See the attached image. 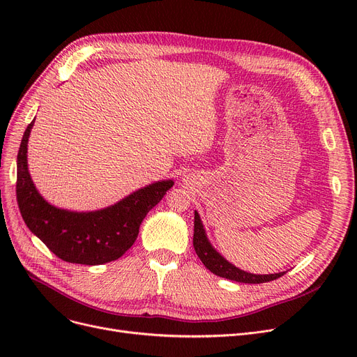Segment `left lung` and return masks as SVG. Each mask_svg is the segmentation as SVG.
I'll use <instances>...</instances> for the list:
<instances>
[{
	"mask_svg": "<svg viewBox=\"0 0 357 357\" xmlns=\"http://www.w3.org/2000/svg\"><path fill=\"white\" fill-rule=\"evenodd\" d=\"M194 249L205 268L211 271L213 273H215L217 276L236 280V282L264 284V282H271V280H275L285 273V272H279V273H269V275H256V273H250L236 268L213 248L207 234H205V229L202 226V221L197 211L194 217Z\"/></svg>",
	"mask_w": 357,
	"mask_h": 357,
	"instance_id": "1",
	"label": "left lung"
}]
</instances>
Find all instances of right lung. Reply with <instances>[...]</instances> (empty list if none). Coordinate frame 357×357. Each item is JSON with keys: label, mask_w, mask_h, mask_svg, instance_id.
I'll return each mask as SVG.
<instances>
[{"label": "right lung", "mask_w": 357, "mask_h": 357, "mask_svg": "<svg viewBox=\"0 0 357 357\" xmlns=\"http://www.w3.org/2000/svg\"><path fill=\"white\" fill-rule=\"evenodd\" d=\"M34 120L27 126L17 155V202L29 230L56 256L69 264L102 265L121 257L137 238L146 214L174 186L158 181L107 208L77 213L49 204L29 174L27 143Z\"/></svg>", "instance_id": "1"}]
</instances>
